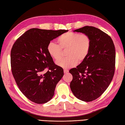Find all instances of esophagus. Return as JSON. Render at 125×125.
<instances>
[{
	"mask_svg": "<svg viewBox=\"0 0 125 125\" xmlns=\"http://www.w3.org/2000/svg\"><path fill=\"white\" fill-rule=\"evenodd\" d=\"M68 72H69V70L66 69H64V73H68Z\"/></svg>",
	"mask_w": 125,
	"mask_h": 125,
	"instance_id": "esophagus-1",
	"label": "esophagus"
}]
</instances>
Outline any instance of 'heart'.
I'll return each mask as SVG.
<instances>
[{
  "mask_svg": "<svg viewBox=\"0 0 125 125\" xmlns=\"http://www.w3.org/2000/svg\"><path fill=\"white\" fill-rule=\"evenodd\" d=\"M58 44L50 41L47 49L49 55L53 59L57 61L62 54V49H67V57L61 59L56 64L63 68L75 67L78 62L81 63L88 56L91 46V39L86 34L68 32L62 34L57 39Z\"/></svg>",
  "mask_w": 125,
  "mask_h": 125,
  "instance_id": "1",
  "label": "heart"
}]
</instances>
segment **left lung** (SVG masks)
<instances>
[{"mask_svg": "<svg viewBox=\"0 0 125 125\" xmlns=\"http://www.w3.org/2000/svg\"><path fill=\"white\" fill-rule=\"evenodd\" d=\"M73 31L89 36L91 46L86 59L69 71L73 77L70 89L78 99L91 102L105 92L112 80L115 47L111 37L97 28L86 26Z\"/></svg>", "mask_w": 125, "mask_h": 125, "instance_id": "8db88e82", "label": "left lung"}]
</instances>
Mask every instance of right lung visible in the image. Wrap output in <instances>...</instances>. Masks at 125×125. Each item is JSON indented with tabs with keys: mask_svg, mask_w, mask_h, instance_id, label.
<instances>
[{
	"mask_svg": "<svg viewBox=\"0 0 125 125\" xmlns=\"http://www.w3.org/2000/svg\"><path fill=\"white\" fill-rule=\"evenodd\" d=\"M68 30L31 28L19 37L10 52L13 76L28 99L44 104L52 99L56 86L64 75L47 52L49 42Z\"/></svg>",
	"mask_w": 125,
	"mask_h": 125,
	"instance_id": "right-lung-1",
	"label": "right lung"
}]
</instances>
